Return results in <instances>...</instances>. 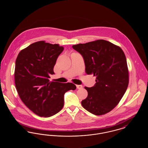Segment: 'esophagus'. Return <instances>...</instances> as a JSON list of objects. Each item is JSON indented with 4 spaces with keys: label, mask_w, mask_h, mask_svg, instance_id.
<instances>
[{
    "label": "esophagus",
    "mask_w": 148,
    "mask_h": 148,
    "mask_svg": "<svg viewBox=\"0 0 148 148\" xmlns=\"http://www.w3.org/2000/svg\"><path fill=\"white\" fill-rule=\"evenodd\" d=\"M77 89H80L83 88V85H77Z\"/></svg>",
    "instance_id": "esophagus-1"
}]
</instances>
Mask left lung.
Here are the masks:
<instances>
[{
    "label": "left lung",
    "instance_id": "obj_1",
    "mask_svg": "<svg viewBox=\"0 0 148 148\" xmlns=\"http://www.w3.org/2000/svg\"><path fill=\"white\" fill-rule=\"evenodd\" d=\"M72 47L83 56L86 73L97 77L94 86L85 87L88 94L82 101V105L96 115L110 112L119 103L129 84L127 59L123 51L104 40Z\"/></svg>",
    "mask_w": 148,
    "mask_h": 148
}]
</instances>
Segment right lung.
Segmentation results:
<instances>
[{"label": "right lung", "instance_id": "right-lung-1", "mask_svg": "<svg viewBox=\"0 0 148 148\" xmlns=\"http://www.w3.org/2000/svg\"><path fill=\"white\" fill-rule=\"evenodd\" d=\"M64 47L44 41L22 50L15 62V84L22 101L35 114L50 117L64 106V95L76 89L75 85L50 82L54 66Z\"/></svg>", "mask_w": 148, "mask_h": 148}]
</instances>
